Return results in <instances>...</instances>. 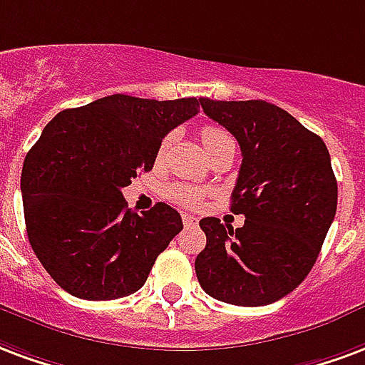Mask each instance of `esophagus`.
Masks as SVG:
<instances>
[{
	"instance_id": "1",
	"label": "esophagus",
	"mask_w": 365,
	"mask_h": 365,
	"mask_svg": "<svg viewBox=\"0 0 365 365\" xmlns=\"http://www.w3.org/2000/svg\"><path fill=\"white\" fill-rule=\"evenodd\" d=\"M182 220H183V226H185V228H193V226H197V224H199V218L193 217V215H183Z\"/></svg>"
}]
</instances>
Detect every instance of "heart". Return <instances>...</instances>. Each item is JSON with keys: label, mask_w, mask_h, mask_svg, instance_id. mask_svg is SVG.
<instances>
[{"label": "heart", "mask_w": 365, "mask_h": 365, "mask_svg": "<svg viewBox=\"0 0 365 365\" xmlns=\"http://www.w3.org/2000/svg\"><path fill=\"white\" fill-rule=\"evenodd\" d=\"M170 141H172V135L164 137L158 147V158L166 155V150L170 147ZM201 141H203V147L207 148L209 155H215L217 150L224 148L226 145L234 143V139L230 137L228 131H224L222 128H217V125H207V128L201 129ZM170 201H174L178 205H183V207H197V205L203 201V193L195 187H190V185H183V183H174L170 185L168 191H166Z\"/></svg>", "instance_id": "b5f03b06"}]
</instances>
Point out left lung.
<instances>
[{"label": "left lung", "instance_id": "obj_1", "mask_svg": "<svg viewBox=\"0 0 365 365\" xmlns=\"http://www.w3.org/2000/svg\"><path fill=\"white\" fill-rule=\"evenodd\" d=\"M203 112L240 143L242 168L230 210L242 228L215 217L197 255L199 284L215 299L257 307L284 298L317 261L336 212V178L319 135L265 100L201 98Z\"/></svg>", "mask_w": 365, "mask_h": 365}]
</instances>
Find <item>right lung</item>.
Instances as JSON below:
<instances>
[{
	"label": "right lung",
	"mask_w": 365,
	"mask_h": 365,
	"mask_svg": "<svg viewBox=\"0 0 365 365\" xmlns=\"http://www.w3.org/2000/svg\"><path fill=\"white\" fill-rule=\"evenodd\" d=\"M199 104L112 94L46 125L23 164L24 224L32 251L66 292L100 302L145 284L182 217L166 203L139 217L121 190L153 170L162 139Z\"/></svg>",
	"instance_id": "add662e5"
}]
</instances>
